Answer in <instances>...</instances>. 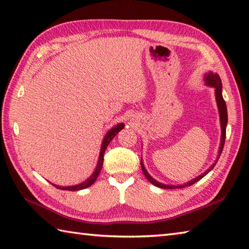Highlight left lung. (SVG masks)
Returning <instances> with one entry per match:
<instances>
[{"mask_svg":"<svg viewBox=\"0 0 249 249\" xmlns=\"http://www.w3.org/2000/svg\"><path fill=\"white\" fill-rule=\"evenodd\" d=\"M204 79H205V84L208 86H212L215 89V95H216V100H217V106H218V110H219V116H220V125H221V141H220V147H219V153H218V158L215 160V163H213L211 167H209L205 173H203L202 175H199L198 177L192 179L191 181H189L184 184H179V186H170V184H164V183H160L157 180L153 179L152 177L150 176L149 173L145 170L144 166H143V163H142V160H141V168H142V172L144 174L145 178H147L149 181L154 184L155 187H159V188H162V189H181L184 187H190L192 186L193 183L197 182L199 179H202L204 176H206V175L211 172V170L215 167L216 163L218 162V159L220 158V154L223 150V145H225V141H226V127H227V124H228V111H227V106H226V101L223 99L222 97V83H221V79L220 76H219L217 73H213V72H209L207 74H205L204 76Z\"/></svg>","mask_w":249,"mask_h":249,"instance_id":"1","label":"left lung"}]
</instances>
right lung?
Wrapping results in <instances>:
<instances>
[{"instance_id":"obj_1","label":"right lung","mask_w":249,"mask_h":249,"mask_svg":"<svg viewBox=\"0 0 249 249\" xmlns=\"http://www.w3.org/2000/svg\"><path fill=\"white\" fill-rule=\"evenodd\" d=\"M123 128H124V124L123 123H120V124H118L116 126H114L113 128H111L108 131V133H107L104 140H102V144H101V149H100V154H99V160H98V163H97L96 169H95V172L92 173V175L89 179H86L84 182H82L80 184H76V186L59 187V186H56V184H53V186H55L57 189H60V190H68V191H79V190H83V189H86V188L90 187L91 184L96 181L97 177L99 176L100 170L102 168V164H104V154H105V151H106L107 147H108V145H109L110 141L115 137L116 134H118L119 131H121Z\"/></svg>"}]
</instances>
